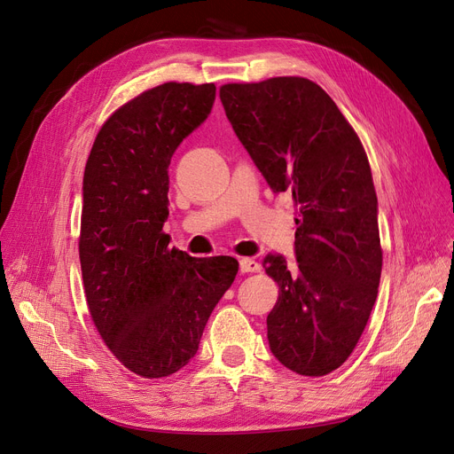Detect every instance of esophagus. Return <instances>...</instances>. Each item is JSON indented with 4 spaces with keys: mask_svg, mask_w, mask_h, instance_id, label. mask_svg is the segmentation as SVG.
<instances>
[{
    "mask_svg": "<svg viewBox=\"0 0 454 454\" xmlns=\"http://www.w3.org/2000/svg\"><path fill=\"white\" fill-rule=\"evenodd\" d=\"M239 270L243 274H250V272H259L261 270V265L257 263L255 259H250V257H245L239 261Z\"/></svg>",
    "mask_w": 454,
    "mask_h": 454,
    "instance_id": "esophagus-1",
    "label": "esophagus"
}]
</instances>
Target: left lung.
<instances>
[{"mask_svg": "<svg viewBox=\"0 0 454 454\" xmlns=\"http://www.w3.org/2000/svg\"><path fill=\"white\" fill-rule=\"evenodd\" d=\"M221 101L259 173L296 207V263L281 254L263 259L279 285L267 317L270 351L300 375H325L359 342L383 267L363 143L335 101L303 77L224 84Z\"/></svg>", "mask_w": 454, "mask_h": 454, "instance_id": "left-lung-1", "label": "left lung"}]
</instances>
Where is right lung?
<instances>
[{
    "mask_svg": "<svg viewBox=\"0 0 454 454\" xmlns=\"http://www.w3.org/2000/svg\"><path fill=\"white\" fill-rule=\"evenodd\" d=\"M215 84L165 82L115 110L82 178L81 270L90 315L119 363L167 377L199 351L206 322L239 270L230 255L171 248L169 163L211 114Z\"/></svg>",
    "mask_w": 454,
    "mask_h": 454,
    "instance_id": "1",
    "label": "right lung"
}]
</instances>
